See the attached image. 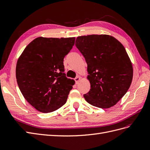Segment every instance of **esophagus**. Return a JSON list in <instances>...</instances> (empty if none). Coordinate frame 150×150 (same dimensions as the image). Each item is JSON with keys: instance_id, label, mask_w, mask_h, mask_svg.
I'll return each instance as SVG.
<instances>
[{"instance_id": "obj_1", "label": "esophagus", "mask_w": 150, "mask_h": 150, "mask_svg": "<svg viewBox=\"0 0 150 150\" xmlns=\"http://www.w3.org/2000/svg\"><path fill=\"white\" fill-rule=\"evenodd\" d=\"M81 76H77L76 78L74 79L75 81H76V84H78V83H79V81L81 80Z\"/></svg>"}]
</instances>
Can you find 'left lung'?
I'll use <instances>...</instances> for the list:
<instances>
[{"label":"left lung","instance_id":"left-lung-1","mask_svg":"<svg viewBox=\"0 0 150 150\" xmlns=\"http://www.w3.org/2000/svg\"><path fill=\"white\" fill-rule=\"evenodd\" d=\"M76 46L88 64L89 91L86 101L100 108H110L128 91L132 82V63L122 44L112 36L88 35L76 38Z\"/></svg>","mask_w":150,"mask_h":150}]
</instances>
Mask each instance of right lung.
Instances as JSON below:
<instances>
[{"instance_id":"add662e5","label":"right lung","mask_w":150,"mask_h":150,"mask_svg":"<svg viewBox=\"0 0 150 150\" xmlns=\"http://www.w3.org/2000/svg\"><path fill=\"white\" fill-rule=\"evenodd\" d=\"M75 39L39 37L18 59L17 84L27 101L38 111L52 112L66 103L75 81L66 78L63 61Z\"/></svg>"}]
</instances>
